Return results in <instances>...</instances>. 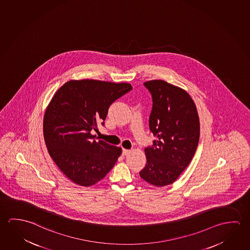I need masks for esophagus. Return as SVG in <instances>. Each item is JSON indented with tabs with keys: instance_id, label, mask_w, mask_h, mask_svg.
<instances>
[{
	"instance_id": "esophagus-1",
	"label": "esophagus",
	"mask_w": 250,
	"mask_h": 250,
	"mask_svg": "<svg viewBox=\"0 0 250 250\" xmlns=\"http://www.w3.org/2000/svg\"><path fill=\"white\" fill-rule=\"evenodd\" d=\"M131 151V150H129V149H123V155H128Z\"/></svg>"
}]
</instances>
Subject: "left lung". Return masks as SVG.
Returning a JSON list of instances; mask_svg holds the SVG:
<instances>
[{"mask_svg": "<svg viewBox=\"0 0 250 250\" xmlns=\"http://www.w3.org/2000/svg\"><path fill=\"white\" fill-rule=\"evenodd\" d=\"M152 97L149 127L157 139L145 148L146 165L139 175L158 188L171 185L190 164L200 139V119L190 95L164 80L144 83Z\"/></svg>", "mask_w": 250, "mask_h": 250, "instance_id": "1", "label": "left lung"}]
</instances>
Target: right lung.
<instances>
[{"instance_id":"right-lung-1","label":"right lung","mask_w":250,"mask_h":250,"mask_svg":"<svg viewBox=\"0 0 250 250\" xmlns=\"http://www.w3.org/2000/svg\"><path fill=\"white\" fill-rule=\"evenodd\" d=\"M131 89L128 83L70 80L50 100L43 118L46 146L58 167L75 184L98 183L121 155V147L96 141L90 131L105 120L111 104Z\"/></svg>"}]
</instances>
